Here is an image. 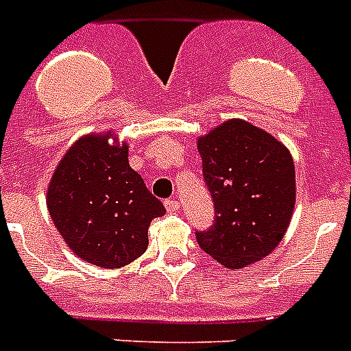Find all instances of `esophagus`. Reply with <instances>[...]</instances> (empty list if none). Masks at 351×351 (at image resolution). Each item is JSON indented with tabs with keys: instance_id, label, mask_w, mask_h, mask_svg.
<instances>
[{
	"instance_id": "34e87169",
	"label": "esophagus",
	"mask_w": 351,
	"mask_h": 351,
	"mask_svg": "<svg viewBox=\"0 0 351 351\" xmlns=\"http://www.w3.org/2000/svg\"><path fill=\"white\" fill-rule=\"evenodd\" d=\"M166 209H167V213H178V210H180V202L167 200L166 202Z\"/></svg>"
}]
</instances>
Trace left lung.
I'll list each match as a JSON object with an SVG mask.
<instances>
[{
  "label": "left lung",
  "instance_id": "left-lung-1",
  "mask_svg": "<svg viewBox=\"0 0 351 351\" xmlns=\"http://www.w3.org/2000/svg\"><path fill=\"white\" fill-rule=\"evenodd\" d=\"M215 225L196 232L202 249L225 269H243L276 250L295 207L289 147L261 128L229 119L198 136Z\"/></svg>",
  "mask_w": 351,
  "mask_h": 351
}]
</instances>
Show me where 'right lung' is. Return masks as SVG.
I'll use <instances>...</instances> for the list:
<instances>
[{"label": "right lung", "instance_id": "add662e5", "mask_svg": "<svg viewBox=\"0 0 351 351\" xmlns=\"http://www.w3.org/2000/svg\"><path fill=\"white\" fill-rule=\"evenodd\" d=\"M128 151L113 130L88 133L64 153L47 189L48 213L62 240L77 258L101 269H121L144 254L151 221L166 213L131 169Z\"/></svg>", "mask_w": 351, "mask_h": 351}]
</instances>
